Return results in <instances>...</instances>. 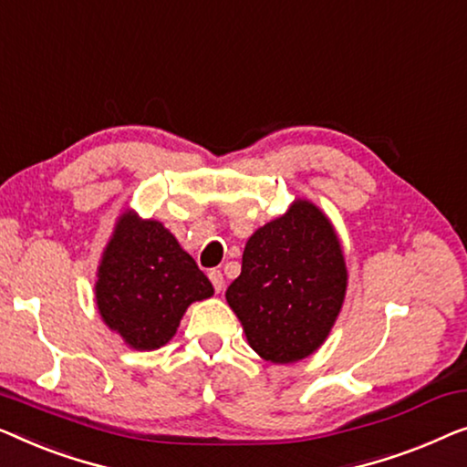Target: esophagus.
I'll use <instances>...</instances> for the list:
<instances>
[{"instance_id": "esophagus-1", "label": "esophagus", "mask_w": 467, "mask_h": 467, "mask_svg": "<svg viewBox=\"0 0 467 467\" xmlns=\"http://www.w3.org/2000/svg\"><path fill=\"white\" fill-rule=\"evenodd\" d=\"M209 279H212V284L215 287V292H222L224 290V275H222L220 271H209Z\"/></svg>"}]
</instances>
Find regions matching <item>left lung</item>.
<instances>
[{
    "label": "left lung",
    "instance_id": "8db88e82",
    "mask_svg": "<svg viewBox=\"0 0 467 467\" xmlns=\"http://www.w3.org/2000/svg\"><path fill=\"white\" fill-rule=\"evenodd\" d=\"M345 290L343 249L330 220L313 202L296 201L249 236L226 300L260 358L292 364L324 343Z\"/></svg>",
    "mask_w": 467,
    "mask_h": 467
}]
</instances>
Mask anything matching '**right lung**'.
<instances>
[{"instance_id": "obj_1", "label": "right lung", "mask_w": 467, "mask_h": 467, "mask_svg": "<svg viewBox=\"0 0 467 467\" xmlns=\"http://www.w3.org/2000/svg\"><path fill=\"white\" fill-rule=\"evenodd\" d=\"M97 277L103 321L140 351L169 343L188 305L213 294L212 281L161 222L130 212L118 220Z\"/></svg>"}]
</instances>
